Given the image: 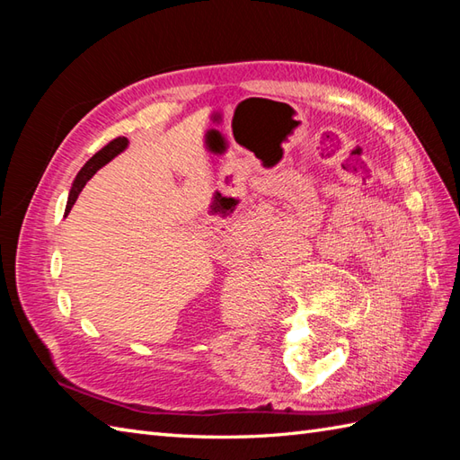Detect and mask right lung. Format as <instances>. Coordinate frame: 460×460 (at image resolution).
<instances>
[{
    "instance_id": "1",
    "label": "right lung",
    "mask_w": 460,
    "mask_h": 460,
    "mask_svg": "<svg viewBox=\"0 0 460 460\" xmlns=\"http://www.w3.org/2000/svg\"><path fill=\"white\" fill-rule=\"evenodd\" d=\"M126 148H128V140H126V138H116V140H112L109 146H104V148H102L99 154H94L93 158L83 165L81 172L76 173V178H75V181H73L71 191H68L65 215H68V211H71V208L75 205L76 198H79V193L83 191L86 181H89V180L93 178V175L102 168V165L109 164L112 158H116V155H119L120 152H124Z\"/></svg>"
}]
</instances>
